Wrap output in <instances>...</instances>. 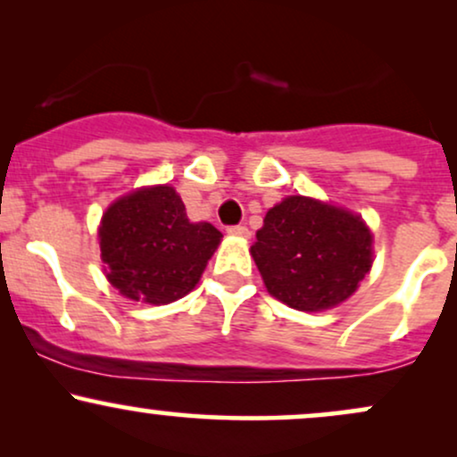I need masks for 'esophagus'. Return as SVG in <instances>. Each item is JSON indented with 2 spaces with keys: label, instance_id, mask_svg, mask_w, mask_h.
Instances as JSON below:
<instances>
[{
  "label": "esophagus",
  "instance_id": "obj_1",
  "mask_svg": "<svg viewBox=\"0 0 457 457\" xmlns=\"http://www.w3.org/2000/svg\"><path fill=\"white\" fill-rule=\"evenodd\" d=\"M228 234L240 236V238H249V228H246V225H229Z\"/></svg>",
  "mask_w": 457,
  "mask_h": 457
}]
</instances>
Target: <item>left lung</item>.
<instances>
[{"label":"left lung","instance_id":"obj_1","mask_svg":"<svg viewBox=\"0 0 457 457\" xmlns=\"http://www.w3.org/2000/svg\"><path fill=\"white\" fill-rule=\"evenodd\" d=\"M251 246L277 301L320 312L344 303L371 269V234L356 214L292 195L266 212Z\"/></svg>","mask_w":457,"mask_h":457}]
</instances>
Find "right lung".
Wrapping results in <instances>:
<instances>
[{
  "label": "right lung",
  "mask_w": 457,
  "mask_h": 457,
  "mask_svg": "<svg viewBox=\"0 0 457 457\" xmlns=\"http://www.w3.org/2000/svg\"><path fill=\"white\" fill-rule=\"evenodd\" d=\"M211 223H191L171 187H152L118 199L103 214L101 258L120 295L165 305L195 287L221 243Z\"/></svg>",
  "instance_id": "add662e5"
}]
</instances>
